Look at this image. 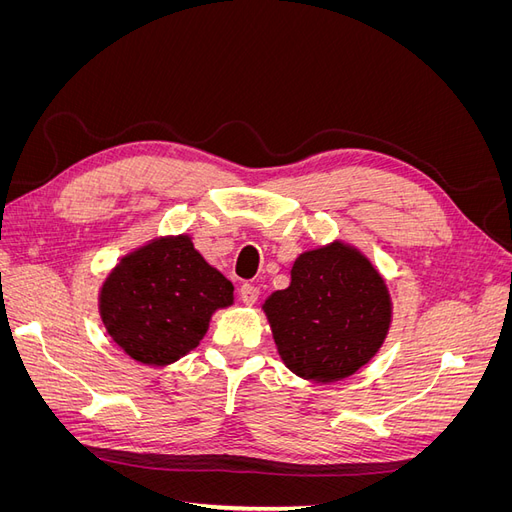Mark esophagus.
<instances>
[{"label":"esophagus","instance_id":"1","mask_svg":"<svg viewBox=\"0 0 512 512\" xmlns=\"http://www.w3.org/2000/svg\"><path fill=\"white\" fill-rule=\"evenodd\" d=\"M258 294H260V290L256 286H252V284H243L239 288V297H241V301L245 305H254L258 301Z\"/></svg>","mask_w":512,"mask_h":512}]
</instances>
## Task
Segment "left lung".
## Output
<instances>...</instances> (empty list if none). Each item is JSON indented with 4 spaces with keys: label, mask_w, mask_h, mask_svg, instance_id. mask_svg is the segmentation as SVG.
Masks as SVG:
<instances>
[{
    "label": "left lung",
    "mask_w": 512,
    "mask_h": 512,
    "mask_svg": "<svg viewBox=\"0 0 512 512\" xmlns=\"http://www.w3.org/2000/svg\"><path fill=\"white\" fill-rule=\"evenodd\" d=\"M284 365L303 380L337 382L382 348L393 301L359 247L335 239L294 260L290 286L262 303Z\"/></svg>",
    "instance_id": "8db88e82"
}]
</instances>
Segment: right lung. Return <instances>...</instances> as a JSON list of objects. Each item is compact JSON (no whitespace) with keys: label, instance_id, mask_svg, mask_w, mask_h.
<instances>
[{"label":"right lung","instance_id":"obj_1","mask_svg":"<svg viewBox=\"0 0 512 512\" xmlns=\"http://www.w3.org/2000/svg\"><path fill=\"white\" fill-rule=\"evenodd\" d=\"M232 303L235 288L188 232L156 237L121 256L98 292L106 333L130 359L151 367L194 350L213 314Z\"/></svg>","mask_w":512,"mask_h":512}]
</instances>
